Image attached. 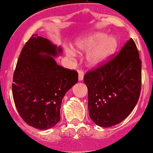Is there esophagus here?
<instances>
[{
    "label": "esophagus",
    "instance_id": "obj_1",
    "mask_svg": "<svg viewBox=\"0 0 153 153\" xmlns=\"http://www.w3.org/2000/svg\"><path fill=\"white\" fill-rule=\"evenodd\" d=\"M78 74H79V76H78L79 80V81H82V80L83 79V76H84V72H83L82 70H79L78 71Z\"/></svg>",
    "mask_w": 153,
    "mask_h": 153
}]
</instances>
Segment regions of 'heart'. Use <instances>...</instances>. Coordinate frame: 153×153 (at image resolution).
Instances as JSON below:
<instances>
[{
    "instance_id": "b5f03b06",
    "label": "heart",
    "mask_w": 153,
    "mask_h": 153,
    "mask_svg": "<svg viewBox=\"0 0 153 153\" xmlns=\"http://www.w3.org/2000/svg\"><path fill=\"white\" fill-rule=\"evenodd\" d=\"M74 48L79 53L88 51L86 60L91 66H97L105 62L114 53L117 48V41L114 37H106L105 34L97 32L77 41ZM68 54L69 56H74L71 51H68Z\"/></svg>"
}]
</instances>
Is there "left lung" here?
<instances>
[{
  "label": "left lung",
  "mask_w": 153,
  "mask_h": 153,
  "mask_svg": "<svg viewBox=\"0 0 153 153\" xmlns=\"http://www.w3.org/2000/svg\"><path fill=\"white\" fill-rule=\"evenodd\" d=\"M83 79L88 91L89 116L97 125L111 127L126 119L141 89V61L133 39L117 56L88 71Z\"/></svg>",
  "instance_id": "obj_1"
}]
</instances>
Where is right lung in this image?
Listing matches in <instances>:
<instances>
[{"mask_svg":"<svg viewBox=\"0 0 153 153\" xmlns=\"http://www.w3.org/2000/svg\"><path fill=\"white\" fill-rule=\"evenodd\" d=\"M62 53L43 37L33 34L26 42L13 74L15 105L24 121L46 130L60 120L65 94L78 82V73L56 64L52 56Z\"/></svg>","mask_w":153,"mask_h":153,"instance_id":"add662e5","label":"right lung"}]
</instances>
